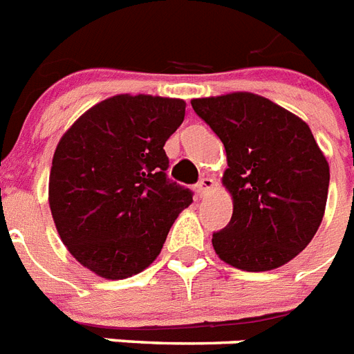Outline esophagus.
Masks as SVG:
<instances>
[{
  "instance_id": "esophagus-1",
  "label": "esophagus",
  "mask_w": 354,
  "mask_h": 354,
  "mask_svg": "<svg viewBox=\"0 0 354 354\" xmlns=\"http://www.w3.org/2000/svg\"><path fill=\"white\" fill-rule=\"evenodd\" d=\"M195 188H197V194H199L201 197H205V195H208L214 188H216V180L212 179V177H203V179L197 183Z\"/></svg>"
}]
</instances>
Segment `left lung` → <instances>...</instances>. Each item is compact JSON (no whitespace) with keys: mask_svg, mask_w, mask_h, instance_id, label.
I'll return each instance as SVG.
<instances>
[{"mask_svg":"<svg viewBox=\"0 0 354 354\" xmlns=\"http://www.w3.org/2000/svg\"><path fill=\"white\" fill-rule=\"evenodd\" d=\"M226 151L223 186L232 219L212 236L223 261L247 272L283 267L315 237L325 214L329 162L301 118L265 97L236 91L194 98Z\"/></svg>","mask_w":354,"mask_h":354,"instance_id":"1","label":"left lung"}]
</instances>
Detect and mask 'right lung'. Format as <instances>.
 Masks as SVG:
<instances>
[{"label": "right lung", "instance_id": "1", "mask_svg": "<svg viewBox=\"0 0 354 354\" xmlns=\"http://www.w3.org/2000/svg\"><path fill=\"white\" fill-rule=\"evenodd\" d=\"M186 102L115 95L62 135L49 175V206L71 256L104 279L142 272L160 254L192 192L166 180L164 144Z\"/></svg>", "mask_w": 354, "mask_h": 354}]
</instances>
